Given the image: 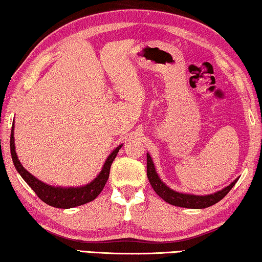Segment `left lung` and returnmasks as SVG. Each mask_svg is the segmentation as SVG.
Wrapping results in <instances>:
<instances>
[{
	"mask_svg": "<svg viewBox=\"0 0 262 262\" xmlns=\"http://www.w3.org/2000/svg\"><path fill=\"white\" fill-rule=\"evenodd\" d=\"M146 173L151 187L154 188L156 194L158 196H161L165 202L172 204V206L191 208V209H202V208H208L213 206L215 203H217L219 201H221L223 197L228 194L230 189L234 187L235 183H236L238 180L237 178V180H235L232 184L228 185V187H226L225 189H222V190L211 195L196 196L189 194H181V192L171 190V189L166 187V185L159 180L156 170H155L152 159H151L149 154H146Z\"/></svg>",
	"mask_w": 262,
	"mask_h": 262,
	"instance_id": "8db88e82",
	"label": "left lung"
}]
</instances>
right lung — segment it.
Segmentation results:
<instances>
[{
	"label": "right lung",
	"instance_id": "obj_1",
	"mask_svg": "<svg viewBox=\"0 0 262 262\" xmlns=\"http://www.w3.org/2000/svg\"><path fill=\"white\" fill-rule=\"evenodd\" d=\"M122 145H119L113 152L106 159L105 164L103 166L99 175L96 180L91 182L90 184L85 185V187L80 188H56L52 187V185L45 184L42 182L37 180L33 175L26 170L24 166L21 165L20 161H18L16 151H15V144H14V125L11 127V135H10V152L11 158H13L14 165L16 168L17 172L20 173L22 178L27 182V184L33 189L34 192L37 195V197L45 203L49 204V206L55 208H61V209H68V208H73L78 206H82V204L89 203L93 201L96 197L100 194L103 190L106 182L108 180L110 176V169H111L113 159L116 158L117 154Z\"/></svg>",
	"mask_w": 262,
	"mask_h": 262
}]
</instances>
